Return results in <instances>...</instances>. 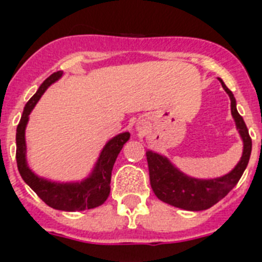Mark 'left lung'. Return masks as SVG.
Wrapping results in <instances>:
<instances>
[{
	"instance_id": "1",
	"label": "left lung",
	"mask_w": 262,
	"mask_h": 262,
	"mask_svg": "<svg viewBox=\"0 0 262 262\" xmlns=\"http://www.w3.org/2000/svg\"><path fill=\"white\" fill-rule=\"evenodd\" d=\"M219 80L223 88L229 95L232 116L235 118L236 126L240 132L241 138L244 141L243 157L235 169L222 178L203 181V179L190 178V177L182 174L165 157L153 153V151L146 153L150 185H151L154 194L165 203H169L178 208H183V210L202 211L217 203L237 185V182L240 181L241 175L249 162L252 151V138L249 136L244 120L238 115L237 109H236V100L233 93L227 88L222 79Z\"/></svg>"
}]
</instances>
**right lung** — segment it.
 Masks as SVG:
<instances>
[{
	"label": "right lung",
	"mask_w": 262,
	"mask_h": 262,
	"mask_svg": "<svg viewBox=\"0 0 262 262\" xmlns=\"http://www.w3.org/2000/svg\"><path fill=\"white\" fill-rule=\"evenodd\" d=\"M62 76V72H54L43 81L39 90L31 97L25 105L21 121L17 126V158L18 171L22 179L30 186L38 196L47 204V206L62 211H83L99 207L108 199L111 192V177H112L113 165L116 162L118 153L121 151L122 146L129 140L130 134L121 133L109 141L103 149L97 165L93 170L90 178L81 183H54L46 179L36 177L26 163V144H25V128H26L29 115L33 111L36 101L40 99L43 92Z\"/></svg>",
	"instance_id": "right-lung-1"
}]
</instances>
